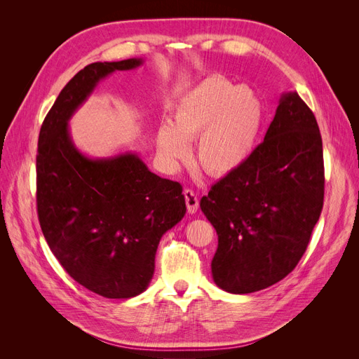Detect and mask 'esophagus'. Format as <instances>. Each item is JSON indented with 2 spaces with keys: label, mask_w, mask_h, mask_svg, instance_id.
Here are the masks:
<instances>
[{
  "label": "esophagus",
  "mask_w": 359,
  "mask_h": 359,
  "mask_svg": "<svg viewBox=\"0 0 359 359\" xmlns=\"http://www.w3.org/2000/svg\"><path fill=\"white\" fill-rule=\"evenodd\" d=\"M184 198H186L187 211H189L190 214H194V212H196V211H198V208H199V199H198L196 194H194V191H193V190H190V189L184 190Z\"/></svg>",
  "instance_id": "obj_1"
}]
</instances>
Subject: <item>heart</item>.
Returning <instances> with one entry per match:
<instances>
[{
	"instance_id": "1",
	"label": "heart",
	"mask_w": 359,
	"mask_h": 359,
	"mask_svg": "<svg viewBox=\"0 0 359 359\" xmlns=\"http://www.w3.org/2000/svg\"><path fill=\"white\" fill-rule=\"evenodd\" d=\"M264 109L257 97L222 78H210L173 107L169 124L157 132V149L168 163L189 157L196 137V160L214 177L229 175L252 156Z\"/></svg>"
}]
</instances>
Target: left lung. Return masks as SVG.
<instances>
[{
  "mask_svg": "<svg viewBox=\"0 0 359 359\" xmlns=\"http://www.w3.org/2000/svg\"><path fill=\"white\" fill-rule=\"evenodd\" d=\"M319 126L297 93H285L264 142L215 182L201 210L219 235L211 271L229 293H252L292 273L323 206Z\"/></svg>",
  "mask_w": 359,
  "mask_h": 359,
  "instance_id": "left-lung-1",
  "label": "left lung"
}]
</instances>
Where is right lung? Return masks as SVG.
<instances>
[{
	"label": "right lung",
	"mask_w": 359,
	"mask_h": 359,
	"mask_svg": "<svg viewBox=\"0 0 359 359\" xmlns=\"http://www.w3.org/2000/svg\"><path fill=\"white\" fill-rule=\"evenodd\" d=\"M142 62H93L76 73L39 135L41 232L73 280L112 299L132 298L148 287L158 243L182 220L186 199L180 182L160 178L137 154L86 157L73 144L69 121L102 79Z\"/></svg>",
	"instance_id": "obj_1"
}]
</instances>
